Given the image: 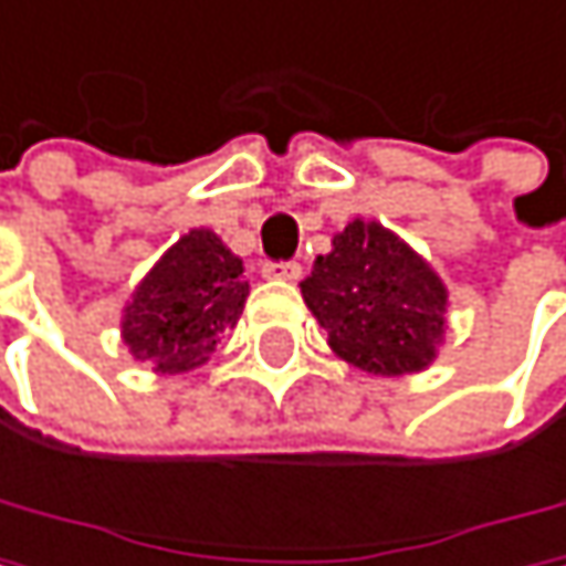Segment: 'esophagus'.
Listing matches in <instances>:
<instances>
[{
    "mask_svg": "<svg viewBox=\"0 0 566 566\" xmlns=\"http://www.w3.org/2000/svg\"><path fill=\"white\" fill-rule=\"evenodd\" d=\"M300 273H303L300 263H266V266H263V276H266V280H283V283L300 280Z\"/></svg>",
    "mask_w": 566,
    "mask_h": 566,
    "instance_id": "esophagus-1",
    "label": "esophagus"
}]
</instances>
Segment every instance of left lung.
I'll return each instance as SVG.
<instances>
[{
	"instance_id": "obj_1",
	"label": "left lung",
	"mask_w": 566,
	"mask_h": 566,
	"mask_svg": "<svg viewBox=\"0 0 566 566\" xmlns=\"http://www.w3.org/2000/svg\"><path fill=\"white\" fill-rule=\"evenodd\" d=\"M300 283L331 350L367 375L401 378L439 357L449 290L432 263L375 219H354Z\"/></svg>"
}]
</instances>
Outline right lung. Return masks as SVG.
Instances as JSON below:
<instances>
[{
	"mask_svg": "<svg viewBox=\"0 0 566 566\" xmlns=\"http://www.w3.org/2000/svg\"><path fill=\"white\" fill-rule=\"evenodd\" d=\"M245 266L212 229H188L124 303L120 337L155 375L202 367L219 334L239 324L249 296Z\"/></svg>",
	"mask_w": 566,
	"mask_h": 566,
	"instance_id": "right-lung-1",
	"label": "right lung"
}]
</instances>
